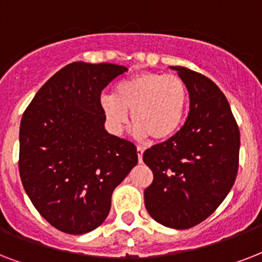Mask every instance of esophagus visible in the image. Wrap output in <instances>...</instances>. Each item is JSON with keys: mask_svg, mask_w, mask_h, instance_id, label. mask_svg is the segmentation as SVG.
Masks as SVG:
<instances>
[{"mask_svg": "<svg viewBox=\"0 0 262 262\" xmlns=\"http://www.w3.org/2000/svg\"><path fill=\"white\" fill-rule=\"evenodd\" d=\"M143 154H144V148L143 147H137V156H139L140 163L143 162Z\"/></svg>", "mask_w": 262, "mask_h": 262, "instance_id": "esophagus-1", "label": "esophagus"}]
</instances>
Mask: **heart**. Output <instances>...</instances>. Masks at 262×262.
Masks as SVG:
<instances>
[{"instance_id": "b5f03b06", "label": "heart", "mask_w": 262, "mask_h": 262, "mask_svg": "<svg viewBox=\"0 0 262 262\" xmlns=\"http://www.w3.org/2000/svg\"><path fill=\"white\" fill-rule=\"evenodd\" d=\"M187 90L181 77L143 72L119 81L113 95L100 98L104 118L115 133L122 132L132 111L133 132L139 139L171 137L186 111Z\"/></svg>"}]
</instances>
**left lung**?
<instances>
[{"label": "left lung", "instance_id": "left-lung-1", "mask_svg": "<svg viewBox=\"0 0 262 262\" xmlns=\"http://www.w3.org/2000/svg\"><path fill=\"white\" fill-rule=\"evenodd\" d=\"M178 72L189 92L190 113L172 137L144 152L154 172L144 190L151 217L186 230L212 215L231 190L238 172L239 129L223 92L187 68Z\"/></svg>", "mask_w": 262, "mask_h": 262}]
</instances>
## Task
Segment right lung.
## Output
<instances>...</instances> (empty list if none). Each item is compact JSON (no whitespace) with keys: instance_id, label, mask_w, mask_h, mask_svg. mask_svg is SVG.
<instances>
[{"instance_id":"add662e5","label":"right lung","mask_w":262,"mask_h":262,"mask_svg":"<svg viewBox=\"0 0 262 262\" xmlns=\"http://www.w3.org/2000/svg\"><path fill=\"white\" fill-rule=\"evenodd\" d=\"M127 68L73 62L55 73L20 123L18 171L38 212L80 235L104 222L111 194L135 167L136 145L104 129L100 94Z\"/></svg>"}]
</instances>
